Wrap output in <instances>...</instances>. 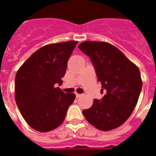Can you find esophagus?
I'll return each instance as SVG.
<instances>
[{
    "mask_svg": "<svg viewBox=\"0 0 156 156\" xmlns=\"http://www.w3.org/2000/svg\"><path fill=\"white\" fill-rule=\"evenodd\" d=\"M81 95H82V94H80L76 93V98H78L81 97Z\"/></svg>",
    "mask_w": 156,
    "mask_h": 156,
    "instance_id": "34e87169",
    "label": "esophagus"
}]
</instances>
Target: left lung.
Returning <instances> with one entry per match:
<instances>
[{"instance_id": "1", "label": "left lung", "mask_w": 156, "mask_h": 156, "mask_svg": "<svg viewBox=\"0 0 156 156\" xmlns=\"http://www.w3.org/2000/svg\"><path fill=\"white\" fill-rule=\"evenodd\" d=\"M78 48L89 56L101 91L105 90L102 99H94L83 114L90 124L103 131L119 127L131 115L141 91L138 68L108 43L85 41Z\"/></svg>"}]
</instances>
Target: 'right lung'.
<instances>
[{"label": "right lung", "instance_id": "right-lung-1", "mask_svg": "<svg viewBox=\"0 0 156 156\" xmlns=\"http://www.w3.org/2000/svg\"><path fill=\"white\" fill-rule=\"evenodd\" d=\"M77 41L45 45L34 52L18 70L15 98L29 126L48 132L63 122L76 95L65 94L62 83L68 60Z\"/></svg>", "mask_w": 156, "mask_h": 156}]
</instances>
